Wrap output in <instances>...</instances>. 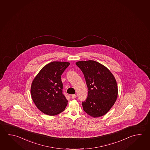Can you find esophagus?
<instances>
[{"label": "esophagus", "mask_w": 150, "mask_h": 150, "mask_svg": "<svg viewBox=\"0 0 150 150\" xmlns=\"http://www.w3.org/2000/svg\"><path fill=\"white\" fill-rule=\"evenodd\" d=\"M71 98H73V99H74V98H76V95L75 94H73L71 96Z\"/></svg>", "instance_id": "obj_1"}]
</instances>
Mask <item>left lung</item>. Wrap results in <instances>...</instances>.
<instances>
[{
    "label": "left lung",
    "mask_w": 150,
    "mask_h": 150,
    "mask_svg": "<svg viewBox=\"0 0 150 150\" xmlns=\"http://www.w3.org/2000/svg\"><path fill=\"white\" fill-rule=\"evenodd\" d=\"M76 65L84 74L88 88L86 100L82 102L83 110L93 117L105 115L117 97L115 77L105 66L94 61H79Z\"/></svg>",
    "instance_id": "left-lung-1"
}]
</instances>
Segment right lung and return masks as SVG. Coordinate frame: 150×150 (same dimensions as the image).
I'll return each mask as SVG.
<instances>
[{
  "mask_svg": "<svg viewBox=\"0 0 150 150\" xmlns=\"http://www.w3.org/2000/svg\"><path fill=\"white\" fill-rule=\"evenodd\" d=\"M69 62H53L42 68L34 79L31 95L37 108L48 115H56L65 109L68 100L63 92L61 75Z\"/></svg>",
  "mask_w": 150,
  "mask_h": 150,
  "instance_id": "right-lung-1",
  "label": "right lung"
}]
</instances>
